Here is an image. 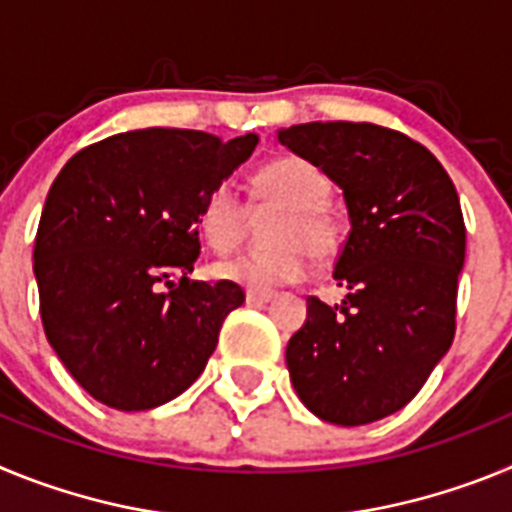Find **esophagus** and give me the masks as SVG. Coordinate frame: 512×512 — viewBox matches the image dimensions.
<instances>
[{"mask_svg": "<svg viewBox=\"0 0 512 512\" xmlns=\"http://www.w3.org/2000/svg\"><path fill=\"white\" fill-rule=\"evenodd\" d=\"M274 300V292H246V305L264 307Z\"/></svg>", "mask_w": 512, "mask_h": 512, "instance_id": "1", "label": "esophagus"}]
</instances>
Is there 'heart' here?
Instances as JSON below:
<instances>
[{"mask_svg":"<svg viewBox=\"0 0 512 512\" xmlns=\"http://www.w3.org/2000/svg\"><path fill=\"white\" fill-rule=\"evenodd\" d=\"M256 192L264 202L282 205L271 225V248H251L217 261L215 277L246 287L248 292L295 284L310 271L312 256L330 259L341 243V225L325 207L328 182L305 158H279L256 174ZM248 225V205L233 182L217 184L200 212V228L207 243L228 251L241 241Z\"/></svg>","mask_w":512,"mask_h":512,"instance_id":"b5f03b06","label":"heart"}]
</instances>
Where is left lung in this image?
<instances>
[{
    "mask_svg": "<svg viewBox=\"0 0 512 512\" xmlns=\"http://www.w3.org/2000/svg\"><path fill=\"white\" fill-rule=\"evenodd\" d=\"M277 140L341 187L351 223L333 269L346 297L307 300L289 379L318 418L374 423L418 395L454 341L459 194L428 148L372 122H305Z\"/></svg>",
    "mask_w": 512,
    "mask_h": 512,
    "instance_id": "1",
    "label": "left lung"
}]
</instances>
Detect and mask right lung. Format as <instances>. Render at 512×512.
Instances as JSON below:
<instances>
[{
  "label": "right lung",
  "mask_w": 512,
  "mask_h": 512,
  "mask_svg": "<svg viewBox=\"0 0 512 512\" xmlns=\"http://www.w3.org/2000/svg\"><path fill=\"white\" fill-rule=\"evenodd\" d=\"M256 143L253 133L223 143L202 130H130L56 176L33 251L40 318L58 359L102 405L158 408L205 372L246 295L187 279L200 212Z\"/></svg>",
  "instance_id": "add662e5"
}]
</instances>
